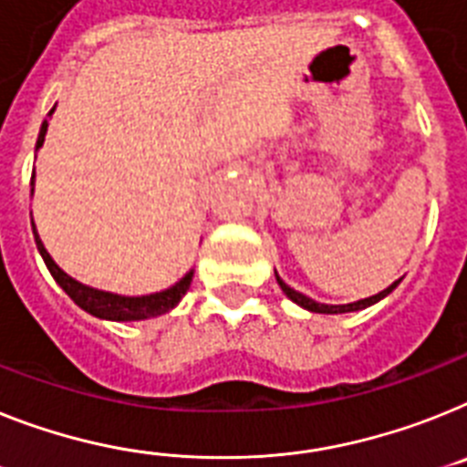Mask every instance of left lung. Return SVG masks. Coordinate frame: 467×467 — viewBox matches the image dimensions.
Segmentation results:
<instances>
[{
  "mask_svg": "<svg viewBox=\"0 0 467 467\" xmlns=\"http://www.w3.org/2000/svg\"><path fill=\"white\" fill-rule=\"evenodd\" d=\"M275 277H277V285H280V287H282V292L287 294V296L294 301V304H299V306L308 308V311H313V313H348V311H360V308L370 306V304H375V301L385 299L387 294H389L391 289H394V287H397V285H399V280H397V282H394V285H389V287H387L385 292L375 294V296H368V299L354 301V304H347V306H327V304H318V301L308 299L306 294L296 292V289H292V287H289V285H285V282L280 280V275H277V273H275Z\"/></svg>",
  "mask_w": 467,
  "mask_h": 467,
  "instance_id": "obj_1",
  "label": "left lung"
}]
</instances>
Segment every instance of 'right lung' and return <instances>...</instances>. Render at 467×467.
I'll return each instance as SVG.
<instances>
[{
    "label": "right lung",
    "mask_w": 467,
    "mask_h": 467,
    "mask_svg": "<svg viewBox=\"0 0 467 467\" xmlns=\"http://www.w3.org/2000/svg\"><path fill=\"white\" fill-rule=\"evenodd\" d=\"M49 113H54V109ZM47 120L42 123L40 137H37V149L42 147L47 135ZM33 182H35V173H33ZM33 234L35 242H37V249H40L42 258H45L47 268L52 273L54 280L58 282V287L64 289L68 294L70 299L76 301L78 306L82 311L92 313L97 318H107V320H144V318H154V316H161V313H168L173 306H178V301L185 296V292L190 289L192 285V273H187L178 285H173L166 292H156L149 294V296H119V294H109V292H99V289L85 287L78 280H73L70 275H66L64 270L58 268L57 264L52 261V256L47 254L45 244H42L40 234L35 230L33 223Z\"/></svg>",
    "instance_id": "obj_1"
}]
</instances>
